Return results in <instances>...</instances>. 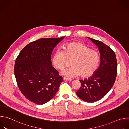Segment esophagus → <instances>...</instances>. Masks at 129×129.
<instances>
[{"instance_id": "esophagus-1", "label": "esophagus", "mask_w": 129, "mask_h": 129, "mask_svg": "<svg viewBox=\"0 0 129 129\" xmlns=\"http://www.w3.org/2000/svg\"><path fill=\"white\" fill-rule=\"evenodd\" d=\"M63 79H64V80H66V81H71V80H72V79H70V78H65V77H64V78H63Z\"/></svg>"}]
</instances>
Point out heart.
<instances>
[{
	"label": "heart",
	"mask_w": 129,
	"mask_h": 129,
	"mask_svg": "<svg viewBox=\"0 0 129 129\" xmlns=\"http://www.w3.org/2000/svg\"><path fill=\"white\" fill-rule=\"evenodd\" d=\"M68 60H72V67L62 71V74L69 78L81 75L83 78L92 76L97 71L100 63V55L94 49L79 42L66 44L63 50L55 51L52 57V63L59 70L63 69Z\"/></svg>",
	"instance_id": "obj_1"
}]
</instances>
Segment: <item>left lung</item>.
Listing matches in <instances>:
<instances>
[{
    "label": "left lung",
    "instance_id": "8db88e82",
    "mask_svg": "<svg viewBox=\"0 0 129 129\" xmlns=\"http://www.w3.org/2000/svg\"><path fill=\"white\" fill-rule=\"evenodd\" d=\"M88 38L98 47L100 65L91 77L80 80L81 86L76 93L82 100L92 103L102 99L112 88L117 75V62L114 51L109 46L100 41Z\"/></svg>",
    "mask_w": 129,
    "mask_h": 129
}]
</instances>
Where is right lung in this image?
I'll return each mask as SVG.
<instances>
[{
    "mask_svg": "<svg viewBox=\"0 0 129 129\" xmlns=\"http://www.w3.org/2000/svg\"><path fill=\"white\" fill-rule=\"evenodd\" d=\"M64 37L41 38L25 46L17 57L14 73L22 94L33 103L42 105L55 95L63 81L59 72L51 66L53 48Z\"/></svg>",
    "mask_w": 129,
    "mask_h": 129,
    "instance_id": "right-lung-1",
    "label": "right lung"
}]
</instances>
